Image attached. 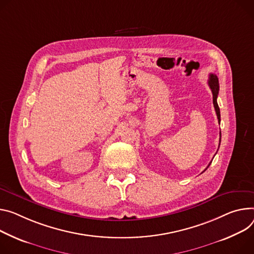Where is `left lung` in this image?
<instances>
[{"label": "left lung", "mask_w": 254, "mask_h": 254, "mask_svg": "<svg viewBox=\"0 0 254 254\" xmlns=\"http://www.w3.org/2000/svg\"><path fill=\"white\" fill-rule=\"evenodd\" d=\"M207 84H209L211 90H212V93H213V103H214V107H215V110H216V113H217V118H218V122L220 124L221 122V114H220V108H219V105L217 103V97H218V94H219V80H218V77L215 75V74H210V77H209V81H207ZM220 143H221V131H220ZM212 162H210V164L207 165V167L204 169L206 170L207 168H209V166L211 165Z\"/></svg>", "instance_id": "1"}]
</instances>
